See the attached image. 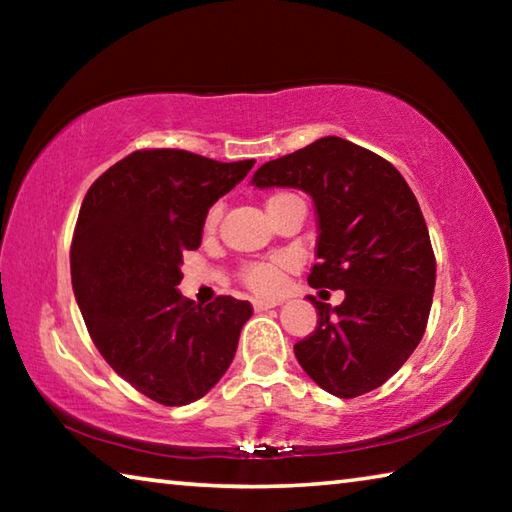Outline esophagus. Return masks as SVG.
<instances>
[{"label":"esophagus","mask_w":512,"mask_h":512,"mask_svg":"<svg viewBox=\"0 0 512 512\" xmlns=\"http://www.w3.org/2000/svg\"><path fill=\"white\" fill-rule=\"evenodd\" d=\"M273 307H277V302H273V300H255L253 302L255 311H266V309H273Z\"/></svg>","instance_id":"1"}]
</instances>
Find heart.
<instances>
[{
    "label": "heart",
    "instance_id": "obj_1",
    "mask_svg": "<svg viewBox=\"0 0 512 512\" xmlns=\"http://www.w3.org/2000/svg\"><path fill=\"white\" fill-rule=\"evenodd\" d=\"M282 196H291V194H275L268 198V203H273ZM216 221H219V207H214V210L207 214L205 230L212 232L216 228ZM241 282H244L250 291L257 293V296H266V298L277 296L282 289V282H284L282 264H277V262L246 264L244 268H241Z\"/></svg>",
    "mask_w": 512,
    "mask_h": 512
}]
</instances>
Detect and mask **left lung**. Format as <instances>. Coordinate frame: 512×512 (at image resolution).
<instances>
[{
	"instance_id": "left-lung-1",
	"label": "left lung",
	"mask_w": 512,
	"mask_h": 512,
	"mask_svg": "<svg viewBox=\"0 0 512 512\" xmlns=\"http://www.w3.org/2000/svg\"><path fill=\"white\" fill-rule=\"evenodd\" d=\"M250 185L293 187L316 207L311 287L343 289L314 302L318 325L293 345L302 370L343 400L370 393L411 357L427 327L436 259L411 187L391 162L341 137H320L262 164Z\"/></svg>"
}]
</instances>
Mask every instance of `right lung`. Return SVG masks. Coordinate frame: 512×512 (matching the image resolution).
Returning <instances> with one entry per match:
<instances>
[{"mask_svg":"<svg viewBox=\"0 0 512 512\" xmlns=\"http://www.w3.org/2000/svg\"><path fill=\"white\" fill-rule=\"evenodd\" d=\"M255 160L135 151L94 180L72 241V287L101 357L164 406L210 393L235 359L246 300L198 307L178 291L183 253L201 246L210 207Z\"/></svg>","mask_w":512,"mask_h":512,"instance_id":"1","label":"right lung"}]
</instances>
